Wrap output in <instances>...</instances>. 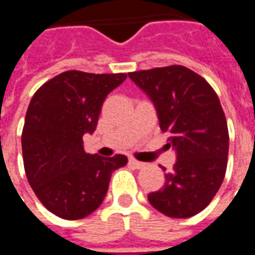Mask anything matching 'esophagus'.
Segmentation results:
<instances>
[{
	"label": "esophagus",
	"mask_w": 255,
	"mask_h": 255,
	"mask_svg": "<svg viewBox=\"0 0 255 255\" xmlns=\"http://www.w3.org/2000/svg\"><path fill=\"white\" fill-rule=\"evenodd\" d=\"M128 164L132 166V168H135V169H142V168H144V166H146V164H144V162H140V161L133 160V158H131V160L128 161Z\"/></svg>",
	"instance_id": "34e87169"
}]
</instances>
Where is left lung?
I'll return each instance as SVG.
<instances>
[{
	"label": "left lung",
	"instance_id": "1",
	"mask_svg": "<svg viewBox=\"0 0 255 255\" xmlns=\"http://www.w3.org/2000/svg\"><path fill=\"white\" fill-rule=\"evenodd\" d=\"M146 93L157 112L160 128L176 151L165 184L150 192L149 202L173 219H187L208 206L224 180L228 158V127L212 86L183 65L128 73ZM164 171L165 168L161 166Z\"/></svg>",
	"mask_w": 255,
	"mask_h": 255
}]
</instances>
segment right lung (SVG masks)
I'll return each instance as SVG.
<instances>
[{
  "mask_svg": "<svg viewBox=\"0 0 255 255\" xmlns=\"http://www.w3.org/2000/svg\"><path fill=\"white\" fill-rule=\"evenodd\" d=\"M127 73L67 71L36 90L21 133L24 169L42 205L64 220L91 214L104 201L112 172L127 157L87 154L83 135L93 133L104 101Z\"/></svg>",
  "mask_w": 255,
  "mask_h": 255,
  "instance_id": "add662e5",
  "label": "right lung"
}]
</instances>
